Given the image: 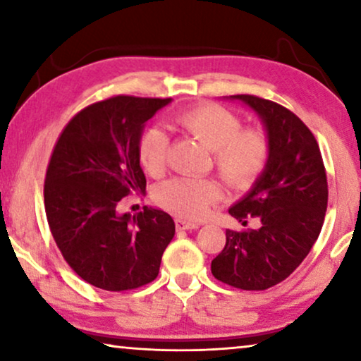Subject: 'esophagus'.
Masks as SVG:
<instances>
[{
	"mask_svg": "<svg viewBox=\"0 0 361 361\" xmlns=\"http://www.w3.org/2000/svg\"><path fill=\"white\" fill-rule=\"evenodd\" d=\"M199 224H194V221H189V220H184V219H177L176 220V228L177 230H195L199 228Z\"/></svg>",
	"mask_w": 361,
	"mask_h": 361,
	"instance_id": "1",
	"label": "esophagus"
}]
</instances>
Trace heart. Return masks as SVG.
I'll return each mask as SVG.
<instances>
[{
	"mask_svg": "<svg viewBox=\"0 0 361 361\" xmlns=\"http://www.w3.org/2000/svg\"><path fill=\"white\" fill-rule=\"evenodd\" d=\"M176 125L199 140L214 152V164L224 180L241 189L258 179L269 159V141L255 128L241 130L240 118L224 106L199 105L176 116ZM169 140L157 126L142 131L137 142V157L147 174L159 176L164 171ZM221 194L214 179L174 177L157 187L154 199L172 214L184 219H200L212 202Z\"/></svg>",
	"mask_w": 361,
	"mask_h": 361,
	"instance_id": "1",
	"label": "heart"
}]
</instances>
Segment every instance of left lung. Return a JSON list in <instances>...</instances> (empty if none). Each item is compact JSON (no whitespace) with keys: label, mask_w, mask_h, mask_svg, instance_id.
I'll return each mask as SVG.
<instances>
[{"label":"left lung","mask_w":361,"mask_h":361,"mask_svg":"<svg viewBox=\"0 0 361 361\" xmlns=\"http://www.w3.org/2000/svg\"><path fill=\"white\" fill-rule=\"evenodd\" d=\"M253 110L269 141L264 171L228 214L255 230H226V243L212 261V274L245 290H263L284 281L309 255L327 210V176L317 141L307 126L278 103L231 95Z\"/></svg>","instance_id":"1"}]
</instances>
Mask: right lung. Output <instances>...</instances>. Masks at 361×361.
Segmentation results:
<instances>
[{
  "label": "right lung",
  "mask_w": 361,
  "mask_h": 361,
  "mask_svg": "<svg viewBox=\"0 0 361 361\" xmlns=\"http://www.w3.org/2000/svg\"><path fill=\"white\" fill-rule=\"evenodd\" d=\"M171 102L118 95L93 103L54 147L44 185L49 228L68 266L95 288L128 290L154 281L174 238L166 212H118L123 197L146 192L137 142L146 121Z\"/></svg>",
  "instance_id": "obj_1"
}]
</instances>
